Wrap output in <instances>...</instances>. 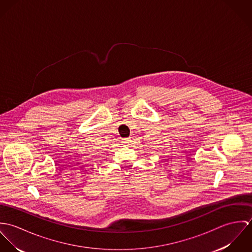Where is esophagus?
Here are the masks:
<instances>
[{"mask_svg":"<svg viewBox=\"0 0 252 252\" xmlns=\"http://www.w3.org/2000/svg\"><path fill=\"white\" fill-rule=\"evenodd\" d=\"M130 142H131V138H127V139H124V140H123L122 144H124L125 146H128L129 144H130Z\"/></svg>","mask_w":252,"mask_h":252,"instance_id":"obj_1","label":"esophagus"}]
</instances>
